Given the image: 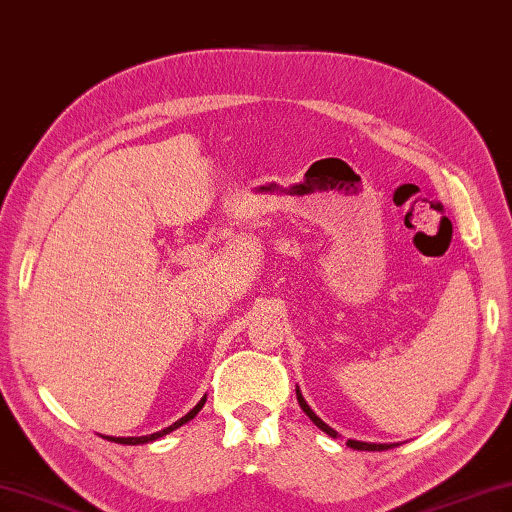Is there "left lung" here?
I'll return each instance as SVG.
<instances>
[{
    "mask_svg": "<svg viewBox=\"0 0 512 512\" xmlns=\"http://www.w3.org/2000/svg\"><path fill=\"white\" fill-rule=\"evenodd\" d=\"M295 394H297V403H300V407H302V412L311 418V421L320 427L322 432H327L331 439H338V432L333 430V427H329L327 423L322 421V418L315 414L309 405H306V401H304V396H302V392H300V387L295 389ZM347 445L349 448H353V450H367V452H383V450H389V448H396L398 443H365V441H353V439H349L347 441Z\"/></svg>",
    "mask_w": 512,
    "mask_h": 512,
    "instance_id": "left-lung-1",
    "label": "left lung"
}]
</instances>
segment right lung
<instances>
[{"label": "right lung", "mask_w": 512, "mask_h": 512, "mask_svg": "<svg viewBox=\"0 0 512 512\" xmlns=\"http://www.w3.org/2000/svg\"><path fill=\"white\" fill-rule=\"evenodd\" d=\"M203 403H206V396L201 398V401L192 407V410L185 414V416H181L179 421L176 423H172L170 427H165V430H161V432H154V434H147V436H105V439H109V441H114V443H123V445H141V443H150V441H156V439H161V436H165V434H170L172 430H176V427H181L183 423H188V421H192L194 416H197L199 412H201V407H203Z\"/></svg>", "instance_id": "right-lung-1"}]
</instances>
